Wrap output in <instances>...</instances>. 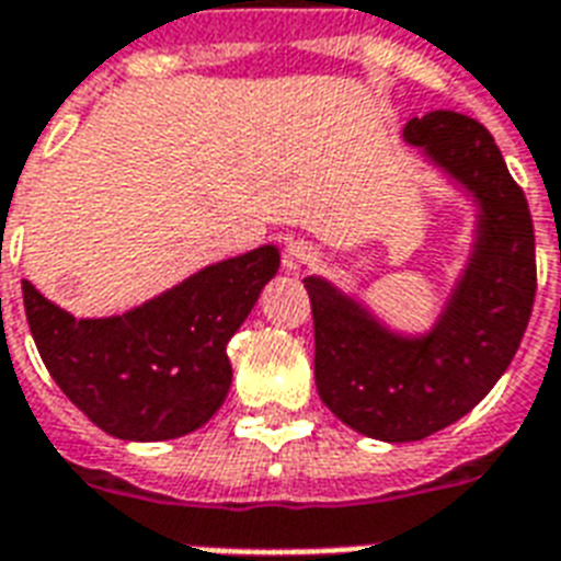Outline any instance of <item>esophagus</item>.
<instances>
[{
	"instance_id": "esophagus-1",
	"label": "esophagus",
	"mask_w": 561,
	"mask_h": 561,
	"mask_svg": "<svg viewBox=\"0 0 561 561\" xmlns=\"http://www.w3.org/2000/svg\"><path fill=\"white\" fill-rule=\"evenodd\" d=\"M316 257H319V251L312 249L310 242H304V240L286 242L284 268L286 272H301V268H307L310 263H316Z\"/></svg>"
}]
</instances>
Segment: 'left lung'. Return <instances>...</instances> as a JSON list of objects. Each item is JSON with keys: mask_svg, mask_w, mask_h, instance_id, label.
<instances>
[{"mask_svg": "<svg viewBox=\"0 0 561 561\" xmlns=\"http://www.w3.org/2000/svg\"><path fill=\"white\" fill-rule=\"evenodd\" d=\"M403 142L474 207L468 257L424 330H401L321 275L304 277L316 328V389L351 430L380 442H419L471 412L527 330L536 298V240L527 198L483 125L430 111Z\"/></svg>", "mask_w": 561, "mask_h": 561, "instance_id": "1", "label": "left lung"}]
</instances>
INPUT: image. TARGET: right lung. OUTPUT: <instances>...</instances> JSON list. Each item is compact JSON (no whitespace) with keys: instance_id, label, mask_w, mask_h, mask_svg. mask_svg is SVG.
<instances>
[{"instance_id":"add662e5","label":"right lung","mask_w":561,"mask_h":561,"mask_svg":"<svg viewBox=\"0 0 561 561\" xmlns=\"http://www.w3.org/2000/svg\"><path fill=\"white\" fill-rule=\"evenodd\" d=\"M277 268V245H260L99 319H76L23 280L25 319L51 380L95 427L167 442L216 415L233 377L225 345Z\"/></svg>"}]
</instances>
